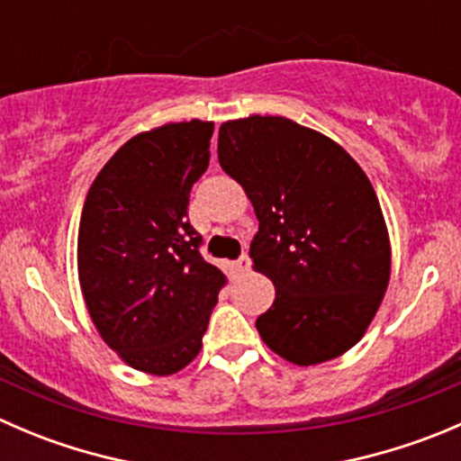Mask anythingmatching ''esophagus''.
Segmentation results:
<instances>
[{"label": "esophagus", "mask_w": 461, "mask_h": 461, "mask_svg": "<svg viewBox=\"0 0 461 461\" xmlns=\"http://www.w3.org/2000/svg\"><path fill=\"white\" fill-rule=\"evenodd\" d=\"M236 269H239V272H248L249 269V265H252V258L248 257V254H240L239 258H236Z\"/></svg>", "instance_id": "esophagus-1"}]
</instances>
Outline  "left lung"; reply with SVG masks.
<instances>
[{
  "mask_svg": "<svg viewBox=\"0 0 461 461\" xmlns=\"http://www.w3.org/2000/svg\"><path fill=\"white\" fill-rule=\"evenodd\" d=\"M218 162L254 204L249 257L276 287L257 319L263 341L296 366L350 350L390 278L388 231L368 176L337 142L281 115L222 124Z\"/></svg>",
  "mask_w": 461,
  "mask_h": 461,
  "instance_id": "1",
  "label": "left lung"
}]
</instances>
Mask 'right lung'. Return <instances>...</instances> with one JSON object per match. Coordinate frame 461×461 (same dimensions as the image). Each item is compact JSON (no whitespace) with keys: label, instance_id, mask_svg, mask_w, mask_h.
I'll use <instances>...</instances> for the list:
<instances>
[{"label":"right lung","instance_id":"obj_1","mask_svg":"<svg viewBox=\"0 0 461 461\" xmlns=\"http://www.w3.org/2000/svg\"><path fill=\"white\" fill-rule=\"evenodd\" d=\"M212 133L213 122L192 120L131 138L82 209L77 272L88 314L106 346L149 375L178 373L201 352L225 285L187 218Z\"/></svg>","mask_w":461,"mask_h":461}]
</instances>
